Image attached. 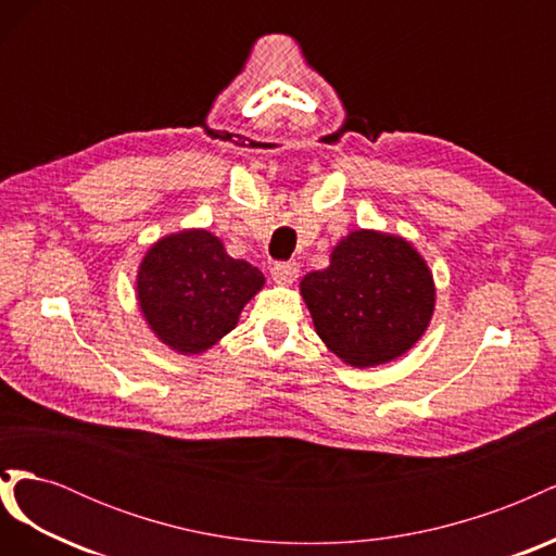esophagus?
Listing matches in <instances>:
<instances>
[{"mask_svg":"<svg viewBox=\"0 0 556 556\" xmlns=\"http://www.w3.org/2000/svg\"><path fill=\"white\" fill-rule=\"evenodd\" d=\"M299 276V266L294 262H278L271 268V278L280 285H292Z\"/></svg>","mask_w":556,"mask_h":556,"instance_id":"obj_1","label":"esophagus"}]
</instances>
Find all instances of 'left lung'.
I'll return each mask as SVG.
<instances>
[{
  "label": "left lung",
  "mask_w": 556,
  "mask_h": 556,
  "mask_svg": "<svg viewBox=\"0 0 556 556\" xmlns=\"http://www.w3.org/2000/svg\"><path fill=\"white\" fill-rule=\"evenodd\" d=\"M313 327L343 364L394 362L422 339L435 308L427 260L399 233L355 229L333 245L329 266L299 282Z\"/></svg>",
  "instance_id": "left-lung-1"
}]
</instances>
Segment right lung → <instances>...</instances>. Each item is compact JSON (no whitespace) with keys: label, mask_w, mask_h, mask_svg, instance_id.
I'll list each match as a JSON object with an SVG mask.
<instances>
[{"label":"right lung","mask_w":556,"mask_h":556,"mask_svg":"<svg viewBox=\"0 0 556 556\" xmlns=\"http://www.w3.org/2000/svg\"><path fill=\"white\" fill-rule=\"evenodd\" d=\"M264 274L227 255L213 231L166 233L146 250L137 271V301L157 341L178 355H201L239 325Z\"/></svg>","instance_id":"1"}]
</instances>
